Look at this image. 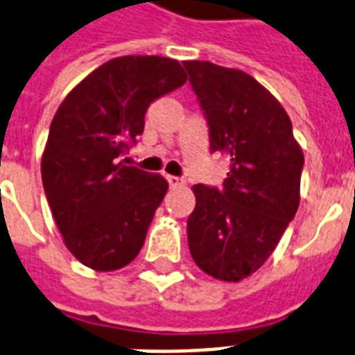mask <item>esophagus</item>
Returning a JSON list of instances; mask_svg holds the SVG:
<instances>
[{"instance_id": "34e87169", "label": "esophagus", "mask_w": 355, "mask_h": 355, "mask_svg": "<svg viewBox=\"0 0 355 355\" xmlns=\"http://www.w3.org/2000/svg\"><path fill=\"white\" fill-rule=\"evenodd\" d=\"M168 182H169V186L171 187H180V186H184V178H180V177H175V175H168Z\"/></svg>"}]
</instances>
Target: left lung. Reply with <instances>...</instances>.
<instances>
[{"label":"left lung","instance_id":"1","mask_svg":"<svg viewBox=\"0 0 355 355\" xmlns=\"http://www.w3.org/2000/svg\"><path fill=\"white\" fill-rule=\"evenodd\" d=\"M209 129V151L230 158L223 187L197 184L187 244L220 281L252 275L272 255L299 207L304 157L281 103L250 74L184 62Z\"/></svg>","mask_w":355,"mask_h":355}]
</instances>
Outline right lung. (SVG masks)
<instances>
[{
  "instance_id": "1",
  "label": "right lung",
  "mask_w": 355,
  "mask_h": 355,
  "mask_svg": "<svg viewBox=\"0 0 355 355\" xmlns=\"http://www.w3.org/2000/svg\"><path fill=\"white\" fill-rule=\"evenodd\" d=\"M186 80L171 58H114L78 83L54 114L43 189L65 246L85 266L111 272L142 250L168 182L123 157L144 132L149 105Z\"/></svg>"
}]
</instances>
